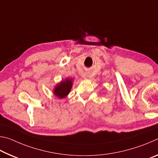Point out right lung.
<instances>
[{
	"mask_svg": "<svg viewBox=\"0 0 158 158\" xmlns=\"http://www.w3.org/2000/svg\"><path fill=\"white\" fill-rule=\"evenodd\" d=\"M73 79L67 78L56 85L53 94L59 98H64L69 94L73 86Z\"/></svg>",
	"mask_w": 158,
	"mask_h": 158,
	"instance_id": "1",
	"label": "right lung"
}]
</instances>
